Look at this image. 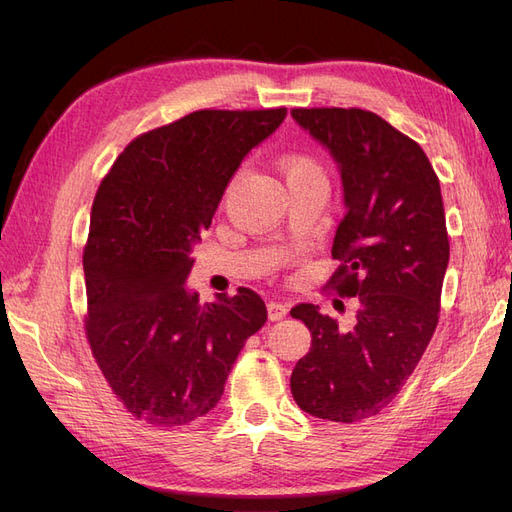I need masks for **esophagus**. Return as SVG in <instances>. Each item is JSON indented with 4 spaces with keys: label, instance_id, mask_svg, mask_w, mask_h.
I'll use <instances>...</instances> for the list:
<instances>
[{
    "label": "esophagus",
    "instance_id": "1",
    "mask_svg": "<svg viewBox=\"0 0 512 512\" xmlns=\"http://www.w3.org/2000/svg\"><path fill=\"white\" fill-rule=\"evenodd\" d=\"M267 314H269V320H282L288 314V305L280 303V301H269Z\"/></svg>",
    "mask_w": 512,
    "mask_h": 512
}]
</instances>
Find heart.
<instances>
[{
    "mask_svg": "<svg viewBox=\"0 0 512 512\" xmlns=\"http://www.w3.org/2000/svg\"><path fill=\"white\" fill-rule=\"evenodd\" d=\"M280 168L286 179L305 177V175H322L320 166L309 156H286L282 158Z\"/></svg>",
    "mask_w": 512,
    "mask_h": 512,
    "instance_id": "heart-1",
    "label": "heart"
}]
</instances>
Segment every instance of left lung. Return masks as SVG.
<instances>
[{"label":"left lung","mask_w":512,"mask_h":512,"mask_svg":"<svg viewBox=\"0 0 512 512\" xmlns=\"http://www.w3.org/2000/svg\"><path fill=\"white\" fill-rule=\"evenodd\" d=\"M290 115L329 149L342 175L346 215L331 250L342 265L331 286L359 301L348 329L318 305L290 309L312 331L290 391L307 414L356 423L391 404L436 331L448 267L440 181L418 143L376 113L292 108Z\"/></svg>","instance_id":"8db88e82"}]
</instances>
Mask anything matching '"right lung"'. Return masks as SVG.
Returning <instances> with one entry per match:
<instances>
[{"label": "right lung", "mask_w": 512, "mask_h": 512, "mask_svg": "<svg viewBox=\"0 0 512 512\" xmlns=\"http://www.w3.org/2000/svg\"><path fill=\"white\" fill-rule=\"evenodd\" d=\"M286 108L196 111L123 149L94 198L83 254L85 331L119 401L156 427L192 423L224 384L267 307L250 288L198 303L192 250L243 158Z\"/></svg>", "instance_id": "right-lung-1"}]
</instances>
